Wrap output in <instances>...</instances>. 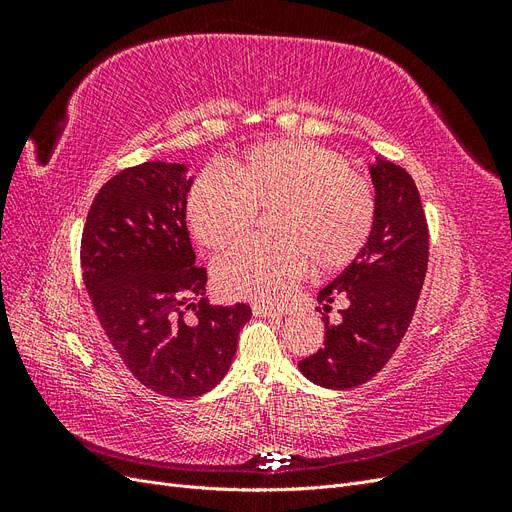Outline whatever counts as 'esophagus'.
Instances as JSON below:
<instances>
[{
  "label": "esophagus",
  "mask_w": 512,
  "mask_h": 512,
  "mask_svg": "<svg viewBox=\"0 0 512 512\" xmlns=\"http://www.w3.org/2000/svg\"><path fill=\"white\" fill-rule=\"evenodd\" d=\"M252 312L258 318H277V316L284 314V312H280V309H273V307H267V305H258V303L252 305Z\"/></svg>",
  "instance_id": "1"
}]
</instances>
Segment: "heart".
<instances>
[{"instance_id": "1", "label": "heart", "mask_w": 512, "mask_h": 512, "mask_svg": "<svg viewBox=\"0 0 512 512\" xmlns=\"http://www.w3.org/2000/svg\"><path fill=\"white\" fill-rule=\"evenodd\" d=\"M273 241H247L215 262V284L232 299L277 303L307 271L342 269L363 252L376 224L371 179L335 149L297 138L247 149L224 168H205L188 192V224L211 250L250 232L271 211Z\"/></svg>"}]
</instances>
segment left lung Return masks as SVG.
<instances>
[{"label": "left lung", "mask_w": 512, "mask_h": 512, "mask_svg": "<svg viewBox=\"0 0 512 512\" xmlns=\"http://www.w3.org/2000/svg\"><path fill=\"white\" fill-rule=\"evenodd\" d=\"M369 173L378 198L374 230L350 267L318 294L324 312L339 294L348 307L339 309L337 324L322 318L324 348L299 361L301 374L324 389H352L389 363L410 327L427 273L429 228L414 179L384 160Z\"/></svg>", "instance_id": "left-lung-1"}]
</instances>
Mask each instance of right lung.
<instances>
[{"label":"right lung","mask_w":512,"mask_h":512,"mask_svg":"<svg viewBox=\"0 0 512 512\" xmlns=\"http://www.w3.org/2000/svg\"><path fill=\"white\" fill-rule=\"evenodd\" d=\"M183 164L145 162L108 179L87 213L83 282L130 374L164 397L211 391L232 363L252 307L211 305L196 267ZM191 314L188 315L187 312Z\"/></svg>","instance_id":"add662e5"}]
</instances>
